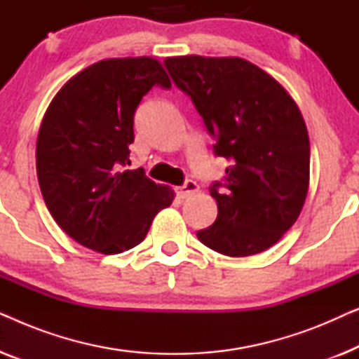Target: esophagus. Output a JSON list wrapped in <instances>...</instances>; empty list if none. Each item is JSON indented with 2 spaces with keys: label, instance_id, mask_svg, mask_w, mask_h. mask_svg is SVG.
<instances>
[{
  "label": "esophagus",
  "instance_id": "34e87169",
  "mask_svg": "<svg viewBox=\"0 0 359 359\" xmlns=\"http://www.w3.org/2000/svg\"><path fill=\"white\" fill-rule=\"evenodd\" d=\"M198 189H199V186L196 184L194 181L188 180L183 186H178V188H176V194H178L180 199H186V198H189L191 194H194Z\"/></svg>",
  "mask_w": 359,
  "mask_h": 359
}]
</instances>
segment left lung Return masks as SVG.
<instances>
[{
  "mask_svg": "<svg viewBox=\"0 0 359 359\" xmlns=\"http://www.w3.org/2000/svg\"><path fill=\"white\" fill-rule=\"evenodd\" d=\"M165 65L217 139L214 154L230 161L224 184L210 188L217 219L198 238L227 257L264 252L292 227L307 198L311 144L296 101L240 57H168Z\"/></svg>",
  "mask_w": 359,
  "mask_h": 359,
  "instance_id": "8db88e82",
  "label": "left lung"
}]
</instances>
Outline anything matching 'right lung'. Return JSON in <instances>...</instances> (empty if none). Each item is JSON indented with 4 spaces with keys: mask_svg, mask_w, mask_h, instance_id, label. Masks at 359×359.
I'll return each instance as SVG.
<instances>
[{
    "mask_svg": "<svg viewBox=\"0 0 359 359\" xmlns=\"http://www.w3.org/2000/svg\"><path fill=\"white\" fill-rule=\"evenodd\" d=\"M171 88L154 57L107 58L72 76L43 114L37 178L63 232L97 253L116 255L145 238L175 191L129 165L134 114L151 86Z\"/></svg>",
    "mask_w": 359,
    "mask_h": 359,
    "instance_id": "obj_1",
    "label": "right lung"
}]
</instances>
